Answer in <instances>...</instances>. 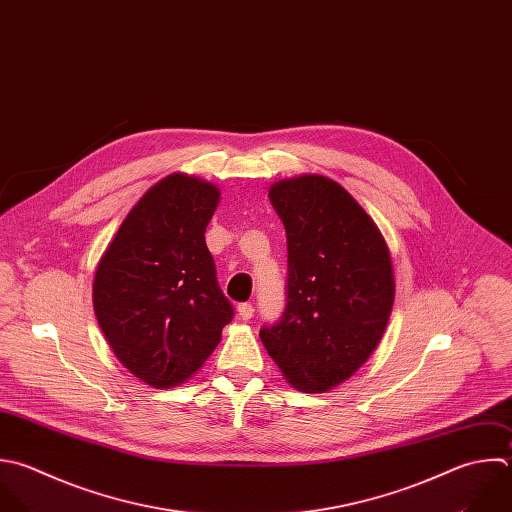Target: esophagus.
<instances>
[{
	"mask_svg": "<svg viewBox=\"0 0 512 512\" xmlns=\"http://www.w3.org/2000/svg\"><path fill=\"white\" fill-rule=\"evenodd\" d=\"M238 314H240L242 320H250V318L254 316V306L248 304V302H246V304H240V306H238Z\"/></svg>",
	"mask_w": 512,
	"mask_h": 512,
	"instance_id": "obj_1",
	"label": "esophagus"
}]
</instances>
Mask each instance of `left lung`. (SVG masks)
<instances>
[{
  "label": "left lung",
  "instance_id": "obj_1",
  "mask_svg": "<svg viewBox=\"0 0 512 512\" xmlns=\"http://www.w3.org/2000/svg\"><path fill=\"white\" fill-rule=\"evenodd\" d=\"M268 198L286 228L288 304L260 338L288 384L326 392L384 336L396 290L390 250L366 210L326 176L278 180Z\"/></svg>",
  "mask_w": 512,
  "mask_h": 512
}]
</instances>
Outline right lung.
Returning a JSON list of instances; mask_svg holds the SVG:
<instances>
[{
    "mask_svg": "<svg viewBox=\"0 0 512 512\" xmlns=\"http://www.w3.org/2000/svg\"><path fill=\"white\" fill-rule=\"evenodd\" d=\"M220 188L174 172L128 212L92 284L98 324L116 358L154 388L192 378L234 310L216 280L206 226Z\"/></svg>",
    "mask_w": 512,
    "mask_h": 512,
    "instance_id": "obj_1",
    "label": "right lung"
}]
</instances>
